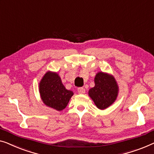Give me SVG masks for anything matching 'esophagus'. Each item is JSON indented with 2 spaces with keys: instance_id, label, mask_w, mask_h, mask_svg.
<instances>
[{
  "instance_id": "34e87169",
  "label": "esophagus",
  "mask_w": 154,
  "mask_h": 154,
  "mask_svg": "<svg viewBox=\"0 0 154 154\" xmlns=\"http://www.w3.org/2000/svg\"><path fill=\"white\" fill-rule=\"evenodd\" d=\"M77 92H78V94H85V89L82 87H79L77 88Z\"/></svg>"
}]
</instances>
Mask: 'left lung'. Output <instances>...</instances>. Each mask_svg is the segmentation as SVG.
I'll return each mask as SVG.
<instances>
[{"instance_id": "obj_1", "label": "left lung", "mask_w": 154, "mask_h": 154, "mask_svg": "<svg viewBox=\"0 0 154 154\" xmlns=\"http://www.w3.org/2000/svg\"><path fill=\"white\" fill-rule=\"evenodd\" d=\"M94 82L95 86L88 91V95L98 109H105L117 98V83L112 75L103 72L97 73Z\"/></svg>"}]
</instances>
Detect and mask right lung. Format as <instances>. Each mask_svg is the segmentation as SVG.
Returning <instances> with one entry per match:
<instances>
[{
    "label": "right lung",
    "instance_id": "add662e5",
    "mask_svg": "<svg viewBox=\"0 0 154 154\" xmlns=\"http://www.w3.org/2000/svg\"><path fill=\"white\" fill-rule=\"evenodd\" d=\"M39 91L43 103L58 111H61L66 107L74 94L72 91L66 89L57 73L50 71L41 79Z\"/></svg>",
    "mask_w": 154,
    "mask_h": 154
}]
</instances>
